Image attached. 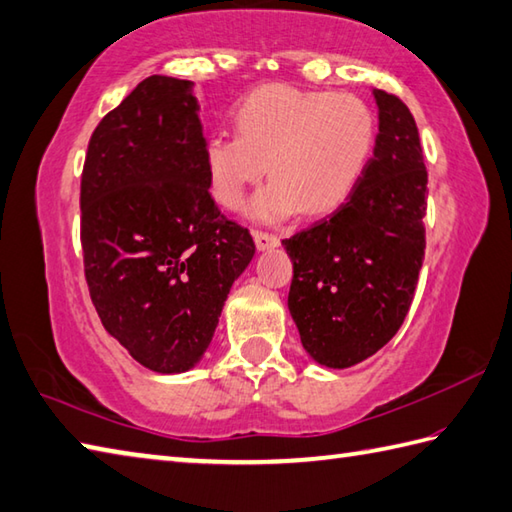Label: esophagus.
Returning <instances> with one entry per match:
<instances>
[{"label":"esophagus","instance_id":"1","mask_svg":"<svg viewBox=\"0 0 512 512\" xmlns=\"http://www.w3.org/2000/svg\"><path fill=\"white\" fill-rule=\"evenodd\" d=\"M253 237H255L257 250H273L279 246L277 235H268V233H262V230H257V233H253Z\"/></svg>","mask_w":512,"mask_h":512}]
</instances>
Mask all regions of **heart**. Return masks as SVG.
Returning a JSON list of instances; mask_svg holds the SVG:
<instances>
[{"mask_svg": "<svg viewBox=\"0 0 512 512\" xmlns=\"http://www.w3.org/2000/svg\"><path fill=\"white\" fill-rule=\"evenodd\" d=\"M237 133L219 130L204 144L208 190L237 210L248 190L275 177L248 208L257 224H279L304 208L328 215L362 182L377 142V117L355 95L264 86L235 110Z\"/></svg>", "mask_w": 512, "mask_h": 512, "instance_id": "obj_1", "label": "heart"}]
</instances>
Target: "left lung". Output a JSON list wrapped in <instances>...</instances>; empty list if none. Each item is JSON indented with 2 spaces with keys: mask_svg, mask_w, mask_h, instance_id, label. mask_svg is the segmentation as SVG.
I'll use <instances>...</instances> for the list:
<instances>
[{
  "mask_svg": "<svg viewBox=\"0 0 512 512\" xmlns=\"http://www.w3.org/2000/svg\"><path fill=\"white\" fill-rule=\"evenodd\" d=\"M379 133L362 182L344 206L284 239L293 262L290 317L308 357L350 368L395 337L424 262L426 184L413 115L373 90Z\"/></svg>",
  "mask_w": 512,
  "mask_h": 512,
  "instance_id": "obj_1",
  "label": "left lung"
}]
</instances>
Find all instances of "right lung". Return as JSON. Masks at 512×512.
<instances>
[{
  "label": "right lung",
  "mask_w": 512,
  "mask_h": 512,
  "mask_svg": "<svg viewBox=\"0 0 512 512\" xmlns=\"http://www.w3.org/2000/svg\"><path fill=\"white\" fill-rule=\"evenodd\" d=\"M193 82L150 75L99 122L82 173L84 270L99 319L148 370L206 353L255 255L208 193Z\"/></svg>",
  "instance_id": "right-lung-1"
}]
</instances>
